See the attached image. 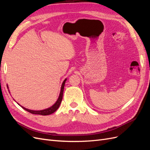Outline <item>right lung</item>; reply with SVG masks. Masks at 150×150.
<instances>
[{"label": "right lung", "mask_w": 150, "mask_h": 150, "mask_svg": "<svg viewBox=\"0 0 150 150\" xmlns=\"http://www.w3.org/2000/svg\"><path fill=\"white\" fill-rule=\"evenodd\" d=\"M66 81V79H65V80L63 81V83L62 84L61 86V92H60V94L59 96L57 101L55 103V104H54L53 106H52L51 107H50L47 109H46V110H40V111H34V110H28V109L25 108L24 107L21 106L22 108L24 109L25 110H26L27 111H28L32 114L34 115H43V116H46V115H51L52 113L55 112L57 109L59 108L60 106V104L62 101V96H63V91H64V84Z\"/></svg>", "instance_id": "1"}]
</instances>
